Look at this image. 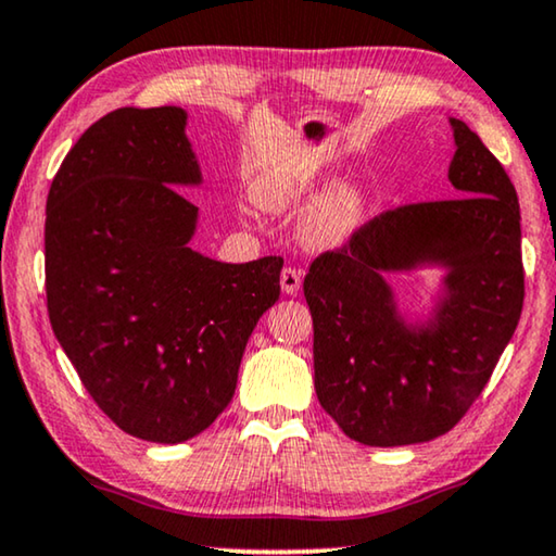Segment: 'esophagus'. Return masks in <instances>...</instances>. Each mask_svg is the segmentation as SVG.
<instances>
[{"instance_id":"obj_1","label":"esophagus","mask_w":556,"mask_h":556,"mask_svg":"<svg viewBox=\"0 0 556 556\" xmlns=\"http://www.w3.org/2000/svg\"><path fill=\"white\" fill-rule=\"evenodd\" d=\"M301 270L295 268H283L280 270V288H283L286 295H295L301 291Z\"/></svg>"}]
</instances>
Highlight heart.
I'll list each match as a JSON object with an SVG mask.
<instances>
[{"label":"heart","instance_id":"heart-1","mask_svg":"<svg viewBox=\"0 0 556 556\" xmlns=\"http://www.w3.org/2000/svg\"><path fill=\"white\" fill-rule=\"evenodd\" d=\"M316 175L301 167H276L261 175L253 185V198L263 211L268 213H288L301 200H305L316 190ZM366 198L364 192L353 185L336 188L318 200L316 205L305 213L301 223V236L313 248H338L349 240L364 220Z\"/></svg>","mask_w":556,"mask_h":556}]
</instances>
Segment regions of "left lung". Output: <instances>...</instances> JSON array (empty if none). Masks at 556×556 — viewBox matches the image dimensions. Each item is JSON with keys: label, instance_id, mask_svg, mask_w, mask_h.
<instances>
[{"label": "left lung", "instance_id": "obj_1", "mask_svg": "<svg viewBox=\"0 0 556 556\" xmlns=\"http://www.w3.org/2000/svg\"><path fill=\"white\" fill-rule=\"evenodd\" d=\"M458 198L401 205L318 255L303 280L313 316L316 393L343 433L366 446L421 444L452 431L484 391L525 303L521 215L502 163L448 117ZM441 264L445 295L408 327L386 271Z\"/></svg>", "mask_w": 556, "mask_h": 556}]
</instances>
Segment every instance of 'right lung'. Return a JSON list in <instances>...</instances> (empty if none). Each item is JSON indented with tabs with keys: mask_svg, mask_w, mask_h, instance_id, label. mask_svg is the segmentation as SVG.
Returning a JSON list of instances; mask_svg holds the SVG:
<instances>
[{
	"mask_svg": "<svg viewBox=\"0 0 556 556\" xmlns=\"http://www.w3.org/2000/svg\"><path fill=\"white\" fill-rule=\"evenodd\" d=\"M182 108H119L87 127L47 195L52 331L104 414L130 437L180 444L230 404L283 258L192 251L200 185Z\"/></svg>",
	"mask_w": 556,
	"mask_h": 556,
	"instance_id": "1",
	"label": "right lung"
}]
</instances>
